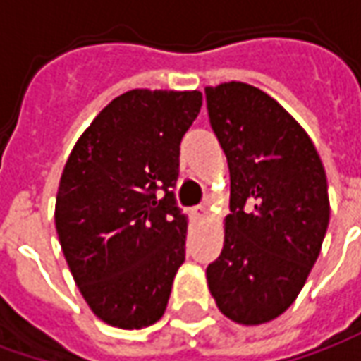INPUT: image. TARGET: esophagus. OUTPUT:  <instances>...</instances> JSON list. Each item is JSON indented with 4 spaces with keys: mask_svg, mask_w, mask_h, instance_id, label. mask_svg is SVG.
<instances>
[{
    "mask_svg": "<svg viewBox=\"0 0 361 361\" xmlns=\"http://www.w3.org/2000/svg\"><path fill=\"white\" fill-rule=\"evenodd\" d=\"M191 214H193V219L197 220L204 219V216H207V207H204V204H197V207L191 209Z\"/></svg>",
    "mask_w": 361,
    "mask_h": 361,
    "instance_id": "1",
    "label": "esophagus"
}]
</instances>
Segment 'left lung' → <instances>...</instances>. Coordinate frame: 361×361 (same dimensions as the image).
<instances>
[{"label": "left lung", "mask_w": 361, "mask_h": 361, "mask_svg": "<svg viewBox=\"0 0 361 361\" xmlns=\"http://www.w3.org/2000/svg\"><path fill=\"white\" fill-rule=\"evenodd\" d=\"M204 96L230 170L224 247L207 282L228 319L261 325L294 303L317 261L331 216L325 168L302 126L263 90L232 81Z\"/></svg>", "instance_id": "8db88e82"}]
</instances>
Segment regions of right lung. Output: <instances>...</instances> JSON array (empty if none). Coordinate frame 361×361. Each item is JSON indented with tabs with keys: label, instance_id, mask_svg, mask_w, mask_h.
<instances>
[{
	"label": "right lung",
	"instance_id": "1",
	"mask_svg": "<svg viewBox=\"0 0 361 361\" xmlns=\"http://www.w3.org/2000/svg\"><path fill=\"white\" fill-rule=\"evenodd\" d=\"M201 104L199 90H129L67 158L56 230L75 284L108 325L142 329L164 315L185 261L188 216L173 195L180 142Z\"/></svg>",
	"mask_w": 361,
	"mask_h": 361
}]
</instances>
